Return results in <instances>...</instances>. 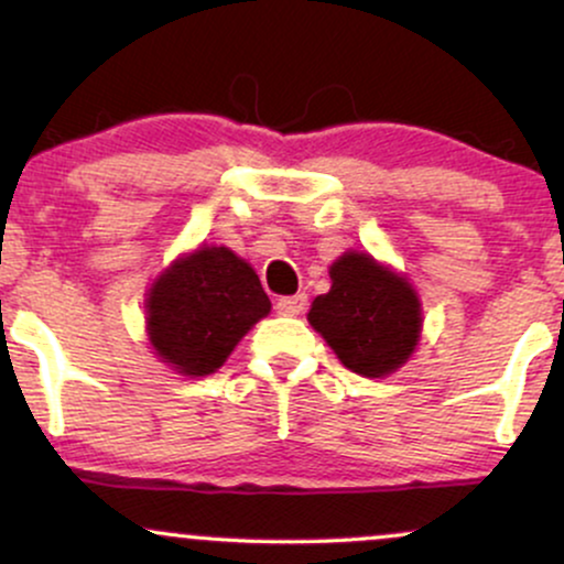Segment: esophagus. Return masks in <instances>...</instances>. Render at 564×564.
Instances as JSON below:
<instances>
[{
	"instance_id": "1",
	"label": "esophagus",
	"mask_w": 564,
	"mask_h": 564,
	"mask_svg": "<svg viewBox=\"0 0 564 564\" xmlns=\"http://www.w3.org/2000/svg\"><path fill=\"white\" fill-rule=\"evenodd\" d=\"M304 307H307V296H304V294L281 296V300L275 302V310L281 315H302Z\"/></svg>"
}]
</instances>
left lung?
Segmentation results:
<instances>
[{
  "label": "left lung",
  "mask_w": 564,
  "mask_h": 564,
  "mask_svg": "<svg viewBox=\"0 0 564 564\" xmlns=\"http://www.w3.org/2000/svg\"><path fill=\"white\" fill-rule=\"evenodd\" d=\"M328 275L332 291L315 296L310 326L349 371L368 379L398 371L422 334V304L411 283L358 251L341 254Z\"/></svg>",
  "instance_id": "obj_1"
}]
</instances>
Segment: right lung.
Segmentation results:
<instances>
[{
  "label": "right lung",
  "instance_id": "add662e5",
  "mask_svg": "<svg viewBox=\"0 0 564 564\" xmlns=\"http://www.w3.org/2000/svg\"><path fill=\"white\" fill-rule=\"evenodd\" d=\"M145 313L159 358L185 377H206L270 313V300L254 268L228 246H200L156 278Z\"/></svg>",
  "mask_w": 564,
  "mask_h": 564
}]
</instances>
